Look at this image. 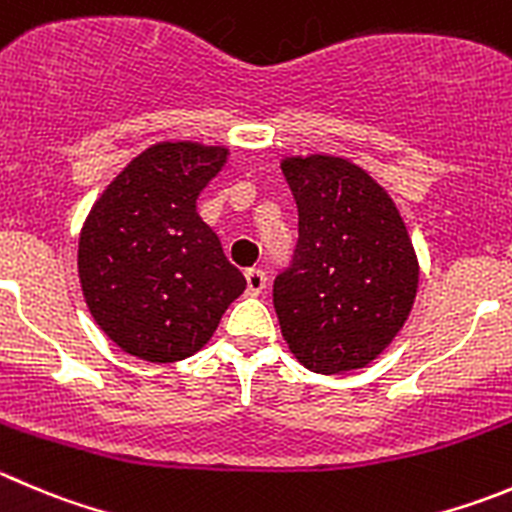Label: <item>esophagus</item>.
Masks as SVG:
<instances>
[{"instance_id": "1", "label": "esophagus", "mask_w": 512, "mask_h": 512, "mask_svg": "<svg viewBox=\"0 0 512 512\" xmlns=\"http://www.w3.org/2000/svg\"><path fill=\"white\" fill-rule=\"evenodd\" d=\"M245 280H247V293L250 295H260L267 285V275L260 270V267H250L245 272Z\"/></svg>"}]
</instances>
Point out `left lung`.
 <instances>
[{
	"mask_svg": "<svg viewBox=\"0 0 512 512\" xmlns=\"http://www.w3.org/2000/svg\"><path fill=\"white\" fill-rule=\"evenodd\" d=\"M298 242L272 283L280 328L305 369H364L399 333L419 267L394 202L366 171L333 156L283 161Z\"/></svg>",
	"mask_w": 512,
	"mask_h": 512,
	"instance_id": "left-lung-1",
	"label": "left lung"
}]
</instances>
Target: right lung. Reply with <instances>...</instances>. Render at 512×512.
I'll return each instance as SVG.
<instances>
[{"mask_svg": "<svg viewBox=\"0 0 512 512\" xmlns=\"http://www.w3.org/2000/svg\"><path fill=\"white\" fill-rule=\"evenodd\" d=\"M227 148L159 143L95 202L80 234L85 303L126 353L171 364L197 353L247 280L197 214Z\"/></svg>", "mask_w": 512, "mask_h": 512, "instance_id": "add662e5", "label": "right lung"}]
</instances>
